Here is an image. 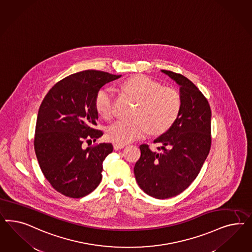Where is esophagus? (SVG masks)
Here are the masks:
<instances>
[{"instance_id": "1", "label": "esophagus", "mask_w": 252, "mask_h": 252, "mask_svg": "<svg viewBox=\"0 0 252 252\" xmlns=\"http://www.w3.org/2000/svg\"><path fill=\"white\" fill-rule=\"evenodd\" d=\"M124 147H125L124 144H116V143H115V145H114V148H115V150H116V151L121 150V149H123Z\"/></svg>"}]
</instances>
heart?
I'll return each mask as SVG.
<instances>
[{"label":"heart","mask_w":252,"mask_h":252,"mask_svg":"<svg viewBox=\"0 0 252 252\" xmlns=\"http://www.w3.org/2000/svg\"><path fill=\"white\" fill-rule=\"evenodd\" d=\"M122 88L138 99L133 120H118L107 129V137L116 144H126L145 137L162 134L176 122L181 110V97L175 89L161 87L160 82L146 76L126 79ZM115 92L112 88L99 90L95 108L99 116L109 120L114 114Z\"/></svg>","instance_id":"1"}]
</instances>
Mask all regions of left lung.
<instances>
[{"label": "left lung", "mask_w": 252, "mask_h": 252, "mask_svg": "<svg viewBox=\"0 0 252 252\" xmlns=\"http://www.w3.org/2000/svg\"><path fill=\"white\" fill-rule=\"evenodd\" d=\"M179 85L181 110L169 129L154 139L160 153L147 144L134 174L140 189L153 198H172L183 192L198 176L211 149V107L204 95L189 78L161 70Z\"/></svg>", "instance_id": "left-lung-1"}]
</instances>
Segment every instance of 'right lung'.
<instances>
[{"label":"right lung","instance_id":"add662e5","mask_svg":"<svg viewBox=\"0 0 252 252\" xmlns=\"http://www.w3.org/2000/svg\"><path fill=\"white\" fill-rule=\"evenodd\" d=\"M97 70L66 76L49 91L38 109L34 149L41 172L54 189L69 198L85 197L100 183L111 143L84 148L102 136L95 98L102 86L119 78Z\"/></svg>","mask_w":252,"mask_h":252}]
</instances>
